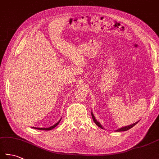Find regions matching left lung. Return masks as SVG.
<instances>
[{
  "label": "left lung",
  "instance_id": "left-lung-1",
  "mask_svg": "<svg viewBox=\"0 0 159 159\" xmlns=\"http://www.w3.org/2000/svg\"><path fill=\"white\" fill-rule=\"evenodd\" d=\"M92 116L93 121H94V122H95V124L97 125V126H99L100 128H102V129H104V127H102V126L100 124L99 121H98L96 120V119L95 118V116H93V114L92 112ZM138 122H139V121H137V122H135V123L133 124H131V125H128V126H124V127H122V128H119V129L116 130V131H117V132H121V131H126V130H128L130 129L131 128H133L134 126H135V125H136Z\"/></svg>",
  "mask_w": 159,
  "mask_h": 159
}]
</instances>
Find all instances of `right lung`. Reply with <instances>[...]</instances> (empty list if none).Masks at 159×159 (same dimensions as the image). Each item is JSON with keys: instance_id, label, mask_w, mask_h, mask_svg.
<instances>
[{"instance_id": "1", "label": "right lung", "mask_w": 159, "mask_h": 159, "mask_svg": "<svg viewBox=\"0 0 159 159\" xmlns=\"http://www.w3.org/2000/svg\"><path fill=\"white\" fill-rule=\"evenodd\" d=\"M61 120V119L59 120V121H58V122H57L55 124H54L53 126H50V127H48V128H35V127H33V128H35V129H38V130H52V129H53L54 128H55L57 126V125L59 124Z\"/></svg>"}]
</instances>
